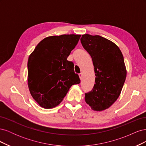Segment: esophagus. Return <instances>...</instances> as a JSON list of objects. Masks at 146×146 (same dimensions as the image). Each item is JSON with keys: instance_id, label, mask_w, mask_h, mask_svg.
Segmentation results:
<instances>
[{"instance_id": "obj_1", "label": "esophagus", "mask_w": 146, "mask_h": 146, "mask_svg": "<svg viewBox=\"0 0 146 146\" xmlns=\"http://www.w3.org/2000/svg\"><path fill=\"white\" fill-rule=\"evenodd\" d=\"M79 77H80V80H83V74H82V73H80V74H79Z\"/></svg>"}]
</instances>
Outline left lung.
I'll return each instance as SVG.
<instances>
[{
    "label": "left lung",
    "instance_id": "8db88e82",
    "mask_svg": "<svg viewBox=\"0 0 146 146\" xmlns=\"http://www.w3.org/2000/svg\"><path fill=\"white\" fill-rule=\"evenodd\" d=\"M80 41L91 56L96 77L93 89L85 93V102L94 111H103L121 94L127 75L124 60L117 46L99 35H83Z\"/></svg>",
    "mask_w": 146,
    "mask_h": 146
}]
</instances>
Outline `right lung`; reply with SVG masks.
I'll list each match as a JSON object with an SVG mask.
<instances>
[{
	"instance_id": "right-lung-1",
	"label": "right lung",
	"mask_w": 146,
	"mask_h": 146,
	"mask_svg": "<svg viewBox=\"0 0 146 146\" xmlns=\"http://www.w3.org/2000/svg\"><path fill=\"white\" fill-rule=\"evenodd\" d=\"M80 36L72 34L47 37L29 56L28 86L31 95L41 107H55L72 85L80 83L74 63L67 58Z\"/></svg>"
}]
</instances>
